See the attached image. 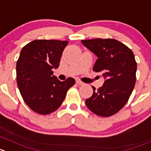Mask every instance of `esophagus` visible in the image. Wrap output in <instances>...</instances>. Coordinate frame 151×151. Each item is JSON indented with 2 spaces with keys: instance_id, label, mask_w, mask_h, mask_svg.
Returning a JSON list of instances; mask_svg holds the SVG:
<instances>
[{
  "instance_id": "1",
  "label": "esophagus",
  "mask_w": 151,
  "mask_h": 151,
  "mask_svg": "<svg viewBox=\"0 0 151 151\" xmlns=\"http://www.w3.org/2000/svg\"><path fill=\"white\" fill-rule=\"evenodd\" d=\"M76 83H77L78 85H83V84H84V83H83L82 81H81L80 80H76Z\"/></svg>"
}]
</instances>
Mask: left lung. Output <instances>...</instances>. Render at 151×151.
I'll return each instance as SVG.
<instances>
[{
    "label": "left lung",
    "instance_id": "obj_1",
    "mask_svg": "<svg viewBox=\"0 0 151 151\" xmlns=\"http://www.w3.org/2000/svg\"><path fill=\"white\" fill-rule=\"evenodd\" d=\"M81 43L97 57L93 70L101 73L103 85L86 99L87 108L102 117L114 115L128 101L136 81L137 63L132 51L115 39L82 40Z\"/></svg>",
    "mask_w": 151,
    "mask_h": 151
}]
</instances>
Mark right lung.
I'll return each instance as SVG.
<instances>
[{
    "instance_id": "obj_1",
    "label": "right lung",
    "mask_w": 151,
    "mask_h": 151,
    "mask_svg": "<svg viewBox=\"0 0 151 151\" xmlns=\"http://www.w3.org/2000/svg\"><path fill=\"white\" fill-rule=\"evenodd\" d=\"M67 41L35 40L22 49L17 63V81L20 94L34 112L46 115L62 105L67 91L75 84L68 78L60 81L53 75L59 68Z\"/></svg>"
}]
</instances>
